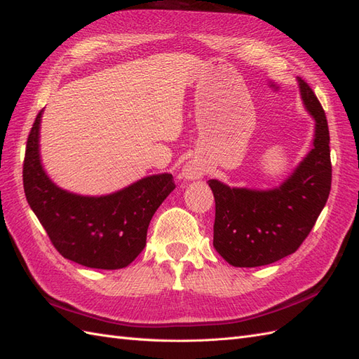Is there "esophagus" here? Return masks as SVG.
<instances>
[{
  "mask_svg": "<svg viewBox=\"0 0 359 359\" xmlns=\"http://www.w3.org/2000/svg\"><path fill=\"white\" fill-rule=\"evenodd\" d=\"M201 176H203V168L196 162H188L185 168H183V177H187L189 180L200 179Z\"/></svg>",
  "mask_w": 359,
  "mask_h": 359,
  "instance_id": "34e87169",
  "label": "esophagus"
}]
</instances>
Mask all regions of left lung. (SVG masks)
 <instances>
[{
    "label": "left lung",
    "instance_id": "8db88e82",
    "mask_svg": "<svg viewBox=\"0 0 359 359\" xmlns=\"http://www.w3.org/2000/svg\"><path fill=\"white\" fill-rule=\"evenodd\" d=\"M298 83L316 130L311 151L289 179L268 191L208 182L215 197L213 247L236 268L271 264L293 254L330 197L332 165L326 116L310 86L301 78Z\"/></svg>",
    "mask_w": 359,
    "mask_h": 359
}]
</instances>
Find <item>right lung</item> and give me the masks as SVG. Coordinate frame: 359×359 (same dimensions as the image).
<instances>
[{
	"label": "right lung",
	"instance_id": "obj_1",
	"mask_svg": "<svg viewBox=\"0 0 359 359\" xmlns=\"http://www.w3.org/2000/svg\"><path fill=\"white\" fill-rule=\"evenodd\" d=\"M40 118L42 111L29 130L22 170L29 208L65 259L95 269L126 268L144 250L151 217L176 188L172 176L155 174L100 197L67 192L42 167Z\"/></svg>",
	"mask_w": 359,
	"mask_h": 359
}]
</instances>
